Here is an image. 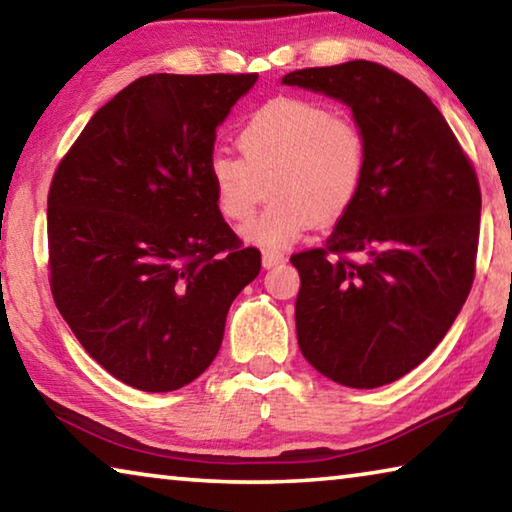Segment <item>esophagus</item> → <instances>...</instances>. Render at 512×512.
Wrapping results in <instances>:
<instances>
[{
	"label": "esophagus",
	"instance_id": "obj_1",
	"mask_svg": "<svg viewBox=\"0 0 512 512\" xmlns=\"http://www.w3.org/2000/svg\"><path fill=\"white\" fill-rule=\"evenodd\" d=\"M287 262V255L280 253V250H264L262 255V264L264 268H273V266H280Z\"/></svg>",
	"mask_w": 512,
	"mask_h": 512
}]
</instances>
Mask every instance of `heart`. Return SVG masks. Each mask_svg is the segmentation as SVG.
Masks as SVG:
<instances>
[{
	"mask_svg": "<svg viewBox=\"0 0 512 512\" xmlns=\"http://www.w3.org/2000/svg\"><path fill=\"white\" fill-rule=\"evenodd\" d=\"M239 155L216 151L207 162L216 210L244 223L250 244L284 248L320 223H334L357 201L368 173V142L357 119L318 101L282 97L241 126Z\"/></svg>",
	"mask_w": 512,
	"mask_h": 512,
	"instance_id": "1",
	"label": "heart"
}]
</instances>
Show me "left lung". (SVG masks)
Returning a JSON list of instances; mask_svg holds the SVG:
<instances>
[{"instance_id": "8db88e82", "label": "left lung", "mask_w": 512, "mask_h": 512, "mask_svg": "<svg viewBox=\"0 0 512 512\" xmlns=\"http://www.w3.org/2000/svg\"><path fill=\"white\" fill-rule=\"evenodd\" d=\"M282 83L348 103L368 142L357 201L323 246L291 255L300 352L336 384H391L429 357L470 296L479 178L440 110L393 69L350 60Z\"/></svg>"}]
</instances>
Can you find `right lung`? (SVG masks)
<instances>
[{
    "mask_svg": "<svg viewBox=\"0 0 512 512\" xmlns=\"http://www.w3.org/2000/svg\"><path fill=\"white\" fill-rule=\"evenodd\" d=\"M257 74H149L94 112L47 196L49 287L112 377L169 393L214 361L262 255L216 210V126Z\"/></svg>",
    "mask_w": 512,
    "mask_h": 512,
    "instance_id": "1",
    "label": "right lung"
}]
</instances>
